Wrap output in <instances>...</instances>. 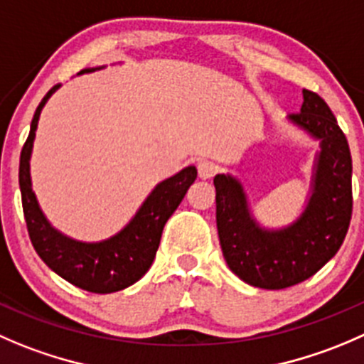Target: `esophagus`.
Returning a JSON list of instances; mask_svg holds the SVG:
<instances>
[{"instance_id": "34e87169", "label": "esophagus", "mask_w": 364, "mask_h": 364, "mask_svg": "<svg viewBox=\"0 0 364 364\" xmlns=\"http://www.w3.org/2000/svg\"><path fill=\"white\" fill-rule=\"evenodd\" d=\"M197 172H199L200 179H210L213 178L215 172H217V167H215L211 161H199V164H197Z\"/></svg>"}]
</instances>
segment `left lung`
<instances>
[{
    "instance_id": "obj_1",
    "label": "left lung",
    "mask_w": 364,
    "mask_h": 364,
    "mask_svg": "<svg viewBox=\"0 0 364 364\" xmlns=\"http://www.w3.org/2000/svg\"><path fill=\"white\" fill-rule=\"evenodd\" d=\"M301 112L290 119L320 139L313 196L295 224L264 231L250 218L245 196L231 176H215L217 228L225 263L247 284L283 290L302 283L340 250L352 218V158L345 133L326 101L304 88Z\"/></svg>"
}]
</instances>
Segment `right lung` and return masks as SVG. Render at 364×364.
<instances>
[{
    "label": "right lung",
    "mask_w": 364,
    "mask_h": 364,
    "mask_svg": "<svg viewBox=\"0 0 364 364\" xmlns=\"http://www.w3.org/2000/svg\"><path fill=\"white\" fill-rule=\"evenodd\" d=\"M58 87L60 83L55 85L35 110L30 135L21 151L19 186L28 235L41 259L74 287L92 294L124 290L136 283L153 264L165 222L179 206L190 185L196 181L197 171L196 167H186L161 181L151 192L133 220L107 242L81 243L60 235L42 215L30 179V154L38 115L46 101Z\"/></svg>",
    "instance_id": "obj_1"
}]
</instances>
